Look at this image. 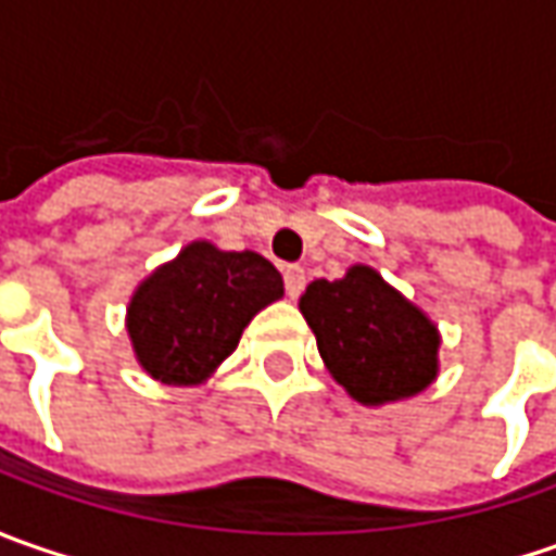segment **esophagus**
<instances>
[{"label": "esophagus", "instance_id": "obj_1", "mask_svg": "<svg viewBox=\"0 0 556 556\" xmlns=\"http://www.w3.org/2000/svg\"><path fill=\"white\" fill-rule=\"evenodd\" d=\"M306 288V268L303 266H288L285 268V290H288L290 300H296Z\"/></svg>", "mask_w": 556, "mask_h": 556}]
</instances>
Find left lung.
<instances>
[{
	"mask_svg": "<svg viewBox=\"0 0 556 556\" xmlns=\"http://www.w3.org/2000/svg\"><path fill=\"white\" fill-rule=\"evenodd\" d=\"M300 309L333 380L365 405L415 395L437 377V328L374 268L312 281Z\"/></svg>",
	"mask_w": 556,
	"mask_h": 556,
	"instance_id": "8db88e82",
	"label": "left lung"
}]
</instances>
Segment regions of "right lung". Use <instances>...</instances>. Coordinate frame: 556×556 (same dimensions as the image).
<instances>
[{"label":"right lung","mask_w":556,"mask_h":556,"mask_svg":"<svg viewBox=\"0 0 556 556\" xmlns=\"http://www.w3.org/2000/svg\"><path fill=\"white\" fill-rule=\"evenodd\" d=\"M285 293L266 256L213 244L185 247L129 303V337L141 368L163 383L191 387L235 353L250 318Z\"/></svg>","instance_id":"add662e5"}]
</instances>
